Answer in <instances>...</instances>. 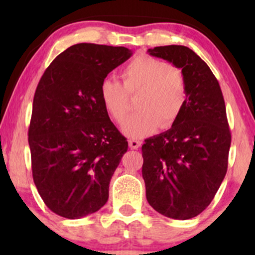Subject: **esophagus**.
<instances>
[{
    "label": "esophagus",
    "instance_id": "34e87169",
    "mask_svg": "<svg viewBox=\"0 0 255 255\" xmlns=\"http://www.w3.org/2000/svg\"><path fill=\"white\" fill-rule=\"evenodd\" d=\"M128 146H130L132 149H137V148H139L141 146V141H139V140H128Z\"/></svg>",
    "mask_w": 255,
    "mask_h": 255
}]
</instances>
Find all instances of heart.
<instances>
[{"label":"heart","instance_id":"obj_1","mask_svg":"<svg viewBox=\"0 0 255 255\" xmlns=\"http://www.w3.org/2000/svg\"><path fill=\"white\" fill-rule=\"evenodd\" d=\"M123 84L114 79L103 80L100 97L108 115L118 124L128 114V94L140 93L138 114L123 125L128 138L138 139L154 132L159 127L168 128L177 121L187 101V87L179 69L168 62L138 55L122 71Z\"/></svg>","mask_w":255,"mask_h":255}]
</instances>
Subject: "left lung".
Instances as JSON below:
<instances>
[{"instance_id": "obj_1", "label": "left lung", "mask_w": 255, "mask_h": 255, "mask_svg": "<svg viewBox=\"0 0 255 255\" xmlns=\"http://www.w3.org/2000/svg\"><path fill=\"white\" fill-rule=\"evenodd\" d=\"M147 53L181 69L187 101L172 128L141 146L146 198L159 214L184 221L211 203L228 170L231 132L224 97L214 73L189 47L168 45Z\"/></svg>"}]
</instances>
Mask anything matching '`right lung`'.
<instances>
[{
  "mask_svg": "<svg viewBox=\"0 0 255 255\" xmlns=\"http://www.w3.org/2000/svg\"><path fill=\"white\" fill-rule=\"evenodd\" d=\"M132 55L122 46L76 44L46 68L29 128L32 175L44 203L61 217L99 211L128 141L110 121L101 83Z\"/></svg>",
  "mask_w": 255,
  "mask_h": 255,
  "instance_id": "right-lung-1",
  "label": "right lung"
}]
</instances>
